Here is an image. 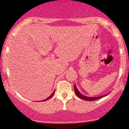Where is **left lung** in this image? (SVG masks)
<instances>
[{
	"label": "left lung",
	"instance_id": "obj_1",
	"mask_svg": "<svg viewBox=\"0 0 129 129\" xmlns=\"http://www.w3.org/2000/svg\"><path fill=\"white\" fill-rule=\"evenodd\" d=\"M74 89H75V93H76V94L77 95V96L79 97V98L82 99H83L84 100H86V101H94V100L99 99L103 98V97L107 96V95L109 94V93H108L107 94H106L105 95H102V96H98V97H89V96H84V95H83L82 93H80V91L78 90L76 86V84H75V86H74Z\"/></svg>",
	"mask_w": 129,
	"mask_h": 129
}]
</instances>
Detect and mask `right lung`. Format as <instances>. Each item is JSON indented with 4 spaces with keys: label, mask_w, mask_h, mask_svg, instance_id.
<instances>
[{
    "label": "right lung",
    "mask_w": 129,
    "mask_h": 129,
    "mask_svg": "<svg viewBox=\"0 0 129 129\" xmlns=\"http://www.w3.org/2000/svg\"><path fill=\"white\" fill-rule=\"evenodd\" d=\"M54 93V90L53 91V93H52V94H51V95H50V96H49V97H48V98H46V99H45V100H42V101H41V102H45V101H46V100H49V99H50L51 98H52V97L53 96Z\"/></svg>",
    "instance_id": "add662e5"
}]
</instances>
